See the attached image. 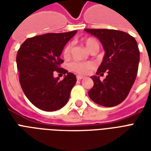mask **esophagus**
<instances>
[{"mask_svg": "<svg viewBox=\"0 0 151 151\" xmlns=\"http://www.w3.org/2000/svg\"><path fill=\"white\" fill-rule=\"evenodd\" d=\"M83 78H84V77H83V76L77 75V79H78V80H82V79Z\"/></svg>", "mask_w": 151, "mask_h": 151, "instance_id": "1", "label": "esophagus"}]
</instances>
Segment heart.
<instances>
[{
    "label": "heart",
    "instance_id": "1",
    "mask_svg": "<svg viewBox=\"0 0 151 151\" xmlns=\"http://www.w3.org/2000/svg\"><path fill=\"white\" fill-rule=\"evenodd\" d=\"M82 43L85 44L86 48L91 52L93 49H98L99 47L98 40L95 38H86L82 40ZM72 50V43H67L63 49V56L65 58H68L70 56ZM95 65L92 62H73L69 65V69L73 72L79 74H86L92 69H94Z\"/></svg>",
    "mask_w": 151,
    "mask_h": 151
}]
</instances>
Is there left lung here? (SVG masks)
<instances>
[{"instance_id":"8db88e82","label":"left lung","mask_w":151,"mask_h":151,"mask_svg":"<svg viewBox=\"0 0 151 151\" xmlns=\"http://www.w3.org/2000/svg\"><path fill=\"white\" fill-rule=\"evenodd\" d=\"M98 38L105 51L101 65L92 76L94 86L88 92L93 101L104 107H114L126 99L136 79L140 52L136 40L124 31L108 29H85ZM108 75L104 81L98 75Z\"/></svg>"}]
</instances>
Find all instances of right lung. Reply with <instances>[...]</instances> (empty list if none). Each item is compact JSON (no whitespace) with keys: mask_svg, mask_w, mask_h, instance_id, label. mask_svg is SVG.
<instances>
[{"mask_svg":"<svg viewBox=\"0 0 151 151\" xmlns=\"http://www.w3.org/2000/svg\"><path fill=\"white\" fill-rule=\"evenodd\" d=\"M77 31L48 33L29 38L17 54L19 82L27 98L36 108L53 111L63 108L77 82L72 73L60 68L64 47ZM55 71L65 74L62 81L54 78Z\"/></svg>","mask_w":151,"mask_h":151,"instance_id":"right-lung-1","label":"right lung"}]
</instances>
